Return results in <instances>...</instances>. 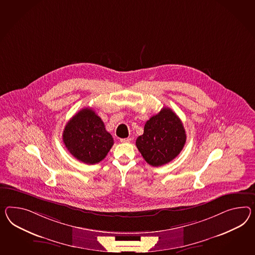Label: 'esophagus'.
<instances>
[{
	"label": "esophagus",
	"mask_w": 255,
	"mask_h": 255,
	"mask_svg": "<svg viewBox=\"0 0 255 255\" xmlns=\"http://www.w3.org/2000/svg\"><path fill=\"white\" fill-rule=\"evenodd\" d=\"M131 138L129 137H127V138H120V142H122V143H128V142H130Z\"/></svg>",
	"instance_id": "1"
}]
</instances>
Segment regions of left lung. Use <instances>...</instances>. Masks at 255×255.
<instances>
[{"label":"left lung","mask_w":255,"mask_h":255,"mask_svg":"<svg viewBox=\"0 0 255 255\" xmlns=\"http://www.w3.org/2000/svg\"><path fill=\"white\" fill-rule=\"evenodd\" d=\"M182 122L170 108L163 107L146 122L143 134L136 140L137 150L152 166H161L175 159L186 142Z\"/></svg>","instance_id":"8db88e82"}]
</instances>
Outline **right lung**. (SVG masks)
<instances>
[{
	"label": "right lung",
	"instance_id": "add662e5",
	"mask_svg": "<svg viewBox=\"0 0 255 255\" xmlns=\"http://www.w3.org/2000/svg\"><path fill=\"white\" fill-rule=\"evenodd\" d=\"M63 140L73 156L88 164L101 162L114 145V138L105 129L103 120L88 107L67 122Z\"/></svg>",
	"mask_w": 255,
	"mask_h": 255
}]
</instances>
